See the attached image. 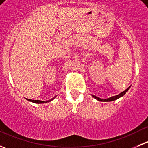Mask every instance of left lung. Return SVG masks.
<instances>
[{"label": "left lung", "instance_id": "left-lung-1", "mask_svg": "<svg viewBox=\"0 0 148 148\" xmlns=\"http://www.w3.org/2000/svg\"><path fill=\"white\" fill-rule=\"evenodd\" d=\"M130 87H128L127 89H125V91H123V92H121V93L119 94V95H116V96L111 97L107 98V99H101V98L97 97L95 96V95H92V97H93L94 98H95V99H96L97 100L99 101V102H111V101H114V100H116V99H119V98H120V97H122V96H124V95H125V94H126V92H127L128 90H129Z\"/></svg>", "mask_w": 148, "mask_h": 148}]
</instances>
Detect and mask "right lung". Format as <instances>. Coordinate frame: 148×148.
<instances>
[{
    "label": "right lung",
    "mask_w": 148,
    "mask_h": 148,
    "mask_svg": "<svg viewBox=\"0 0 148 148\" xmlns=\"http://www.w3.org/2000/svg\"><path fill=\"white\" fill-rule=\"evenodd\" d=\"M54 98H56V97H53L51 99H49V100L48 101H41V100H32V99H26L28 101H29V102H34V103H36V104H44V103H47V102H51V101L53 100Z\"/></svg>",
    "instance_id": "add662e5"
}]
</instances>
